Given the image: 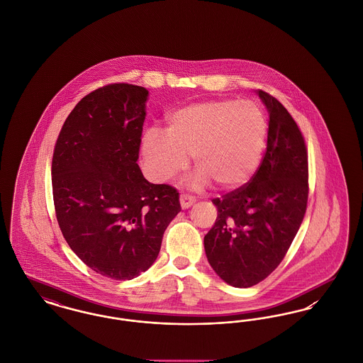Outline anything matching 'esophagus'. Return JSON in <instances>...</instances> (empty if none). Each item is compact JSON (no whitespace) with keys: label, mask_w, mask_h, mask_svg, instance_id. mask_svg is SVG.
<instances>
[{"label":"esophagus","mask_w":363,"mask_h":363,"mask_svg":"<svg viewBox=\"0 0 363 363\" xmlns=\"http://www.w3.org/2000/svg\"><path fill=\"white\" fill-rule=\"evenodd\" d=\"M194 201H196V199H194L193 196H190V194H186V193H182V194L179 196V203H181L182 209L191 207V206L194 204Z\"/></svg>","instance_id":"esophagus-1"}]
</instances>
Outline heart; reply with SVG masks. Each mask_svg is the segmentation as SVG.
Returning a JSON list of instances; mask_svg holds the SVG:
<instances>
[{"mask_svg": "<svg viewBox=\"0 0 363 363\" xmlns=\"http://www.w3.org/2000/svg\"><path fill=\"white\" fill-rule=\"evenodd\" d=\"M268 118L257 102L212 99L175 110L166 133L152 128L141 140L148 175L169 182L193 159L194 186L213 181L220 189H237L256 173L265 148Z\"/></svg>", "mask_w": 363, "mask_h": 363, "instance_id": "heart-1", "label": "heart"}]
</instances>
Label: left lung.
<instances>
[{"label": "left lung", "mask_w": 363, "mask_h": 363, "mask_svg": "<svg viewBox=\"0 0 363 363\" xmlns=\"http://www.w3.org/2000/svg\"><path fill=\"white\" fill-rule=\"evenodd\" d=\"M269 113L259 169L238 189L216 197L213 227L204 237L208 262L230 286L246 289L269 277L303 220L309 196L305 138L287 108L257 91Z\"/></svg>", "instance_id": "1"}]
</instances>
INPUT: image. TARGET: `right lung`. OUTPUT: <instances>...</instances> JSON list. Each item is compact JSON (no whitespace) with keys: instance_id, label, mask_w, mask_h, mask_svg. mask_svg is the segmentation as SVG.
<instances>
[{"instance_id":"obj_1","label":"right lung","mask_w":363,"mask_h":363,"mask_svg":"<svg viewBox=\"0 0 363 363\" xmlns=\"http://www.w3.org/2000/svg\"><path fill=\"white\" fill-rule=\"evenodd\" d=\"M144 86L114 83L86 95L54 145L57 222L77 257L102 277L130 280L155 261L181 211L175 188L148 182L138 164Z\"/></svg>"}]
</instances>
